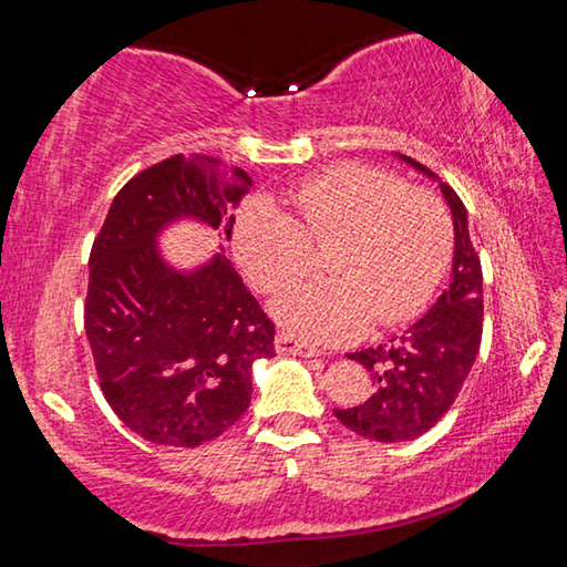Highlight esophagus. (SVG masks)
Returning a JSON list of instances; mask_svg holds the SVG:
<instances>
[{
  "instance_id": "34e87169",
  "label": "esophagus",
  "mask_w": 567,
  "mask_h": 567,
  "mask_svg": "<svg viewBox=\"0 0 567 567\" xmlns=\"http://www.w3.org/2000/svg\"><path fill=\"white\" fill-rule=\"evenodd\" d=\"M275 350L280 354H295V358H318L320 354V350H315L312 344L297 340L290 332L275 334Z\"/></svg>"
}]
</instances>
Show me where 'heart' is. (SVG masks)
<instances>
[{
    "label": "heart",
    "mask_w": 567,
    "mask_h": 567,
    "mask_svg": "<svg viewBox=\"0 0 567 567\" xmlns=\"http://www.w3.org/2000/svg\"><path fill=\"white\" fill-rule=\"evenodd\" d=\"M287 213L270 199L247 203L235 219L233 247L247 280L260 292L280 290L307 267V247L330 245L322 272L330 280L287 287L270 310L310 342L360 338L415 318L447 265L450 223L427 189L344 162L285 195Z\"/></svg>",
    "instance_id": "heart-1"
}]
</instances>
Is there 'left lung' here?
<instances>
[{
  "mask_svg": "<svg viewBox=\"0 0 567 567\" xmlns=\"http://www.w3.org/2000/svg\"><path fill=\"white\" fill-rule=\"evenodd\" d=\"M395 157L437 182L453 215L455 249L447 290L415 324L375 348L348 354L370 370L375 392L362 405L334 410V417L378 443H405L427 433L463 390L483 338V270L470 243L467 209L435 172L408 155L395 152Z\"/></svg>",
  "mask_w": 567,
  "mask_h": 567,
  "instance_id": "obj_1",
  "label": "left lung"
}]
</instances>
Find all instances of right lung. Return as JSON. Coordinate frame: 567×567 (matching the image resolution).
Here are the masks:
<instances>
[{"instance_id": "right-lung-1", "label": "right lung", "mask_w": 567, "mask_h": 567, "mask_svg": "<svg viewBox=\"0 0 567 567\" xmlns=\"http://www.w3.org/2000/svg\"><path fill=\"white\" fill-rule=\"evenodd\" d=\"M249 187L245 169L175 155L117 192L92 245L84 330L100 388L114 415L155 445L223 435L249 408L252 364L275 358V324L223 252L182 270L159 249L182 219L229 239V209Z\"/></svg>"}]
</instances>
